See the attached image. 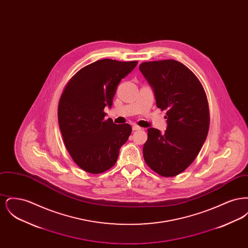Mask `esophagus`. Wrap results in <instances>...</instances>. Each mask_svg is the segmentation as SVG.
<instances>
[{
	"mask_svg": "<svg viewBox=\"0 0 248 248\" xmlns=\"http://www.w3.org/2000/svg\"><path fill=\"white\" fill-rule=\"evenodd\" d=\"M133 130L134 131H139V130H141V127L140 126H139V125H137V124H135V125H133Z\"/></svg>",
	"mask_w": 248,
	"mask_h": 248,
	"instance_id": "esophagus-1",
	"label": "esophagus"
}]
</instances>
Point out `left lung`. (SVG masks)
I'll list each match as a JSON object with an SVG mask.
<instances>
[{
  "instance_id": "1",
  "label": "left lung",
  "mask_w": 248,
  "mask_h": 248,
  "mask_svg": "<svg viewBox=\"0 0 248 248\" xmlns=\"http://www.w3.org/2000/svg\"><path fill=\"white\" fill-rule=\"evenodd\" d=\"M140 70L154 89L156 106L166 110L165 133L148 129L143 157L163 177H175L195 160L209 129V107L195 74L174 59L143 62Z\"/></svg>"
}]
</instances>
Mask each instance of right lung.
Segmentation results:
<instances>
[{"instance_id":"obj_1","label":"right lung","mask_w":248,"mask_h":248,"mask_svg":"<svg viewBox=\"0 0 248 248\" xmlns=\"http://www.w3.org/2000/svg\"><path fill=\"white\" fill-rule=\"evenodd\" d=\"M138 61L101 59L78 71L59 99V128L74 163L85 172L103 173L115 165L120 148L127 141L132 127L105 119L104 108L112 105L121 80Z\"/></svg>"}]
</instances>
